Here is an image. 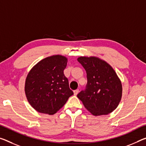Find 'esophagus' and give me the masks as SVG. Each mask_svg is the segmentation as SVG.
Masks as SVG:
<instances>
[{
    "instance_id": "34e87169",
    "label": "esophagus",
    "mask_w": 146,
    "mask_h": 146,
    "mask_svg": "<svg viewBox=\"0 0 146 146\" xmlns=\"http://www.w3.org/2000/svg\"><path fill=\"white\" fill-rule=\"evenodd\" d=\"M78 92H79V90H75V91H74V94H75V96H77V95L78 94Z\"/></svg>"
}]
</instances>
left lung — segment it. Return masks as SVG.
I'll use <instances>...</instances> for the list:
<instances>
[{"label":"left lung","mask_w":146,"mask_h":146,"mask_svg":"<svg viewBox=\"0 0 146 146\" xmlns=\"http://www.w3.org/2000/svg\"><path fill=\"white\" fill-rule=\"evenodd\" d=\"M77 60L87 75L86 88L77 95V98L96 116L113 112L122 97L121 82L114 69L96 56H80Z\"/></svg>","instance_id":"obj_1"}]
</instances>
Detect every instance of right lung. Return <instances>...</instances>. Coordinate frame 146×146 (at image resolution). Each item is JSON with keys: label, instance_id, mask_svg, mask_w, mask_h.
<instances>
[{"label": "right lung", "instance_id": "add662e5", "mask_svg": "<svg viewBox=\"0 0 146 146\" xmlns=\"http://www.w3.org/2000/svg\"><path fill=\"white\" fill-rule=\"evenodd\" d=\"M67 63L66 56L52 55L41 60L28 73L25 94L30 105L38 112L55 114L73 95L64 74Z\"/></svg>", "mask_w": 146, "mask_h": 146}]
</instances>
